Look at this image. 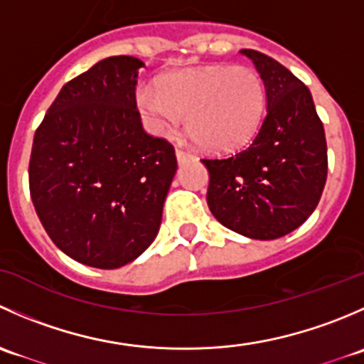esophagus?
I'll return each mask as SVG.
<instances>
[{
  "label": "esophagus",
  "mask_w": 364,
  "mask_h": 364,
  "mask_svg": "<svg viewBox=\"0 0 364 364\" xmlns=\"http://www.w3.org/2000/svg\"><path fill=\"white\" fill-rule=\"evenodd\" d=\"M190 156H192V155H190V153H186V151H183V149H176V159H178V161H179V164H185V161L186 160H188L190 159Z\"/></svg>",
  "instance_id": "34e87169"
}]
</instances>
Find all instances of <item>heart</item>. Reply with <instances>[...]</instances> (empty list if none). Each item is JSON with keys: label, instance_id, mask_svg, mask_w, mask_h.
Here are the masks:
<instances>
[{"label": "heart", "instance_id": "heart-1", "mask_svg": "<svg viewBox=\"0 0 364 364\" xmlns=\"http://www.w3.org/2000/svg\"><path fill=\"white\" fill-rule=\"evenodd\" d=\"M142 123L156 137H168L185 117L190 137L211 151H232L257 134L266 111L259 72L245 65H211L168 73L159 86L137 90Z\"/></svg>", "mask_w": 364, "mask_h": 364}]
</instances>
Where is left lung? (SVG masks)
<instances>
[{"label":"left lung","instance_id":"left-lung-1","mask_svg":"<svg viewBox=\"0 0 364 364\" xmlns=\"http://www.w3.org/2000/svg\"><path fill=\"white\" fill-rule=\"evenodd\" d=\"M266 87V116L247 148L203 160L208 205L227 229L277 240L314 213L328 178L326 134L310 90L273 58L243 49Z\"/></svg>","mask_w":364,"mask_h":364}]
</instances>
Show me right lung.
<instances>
[{
  "mask_svg": "<svg viewBox=\"0 0 364 364\" xmlns=\"http://www.w3.org/2000/svg\"><path fill=\"white\" fill-rule=\"evenodd\" d=\"M144 61L112 56L61 87L35 132L29 192L61 252L117 269L148 250L178 168L174 148L144 132L135 102Z\"/></svg>",
  "mask_w": 364,
  "mask_h": 364,
  "instance_id": "1",
  "label": "right lung"
}]
</instances>
